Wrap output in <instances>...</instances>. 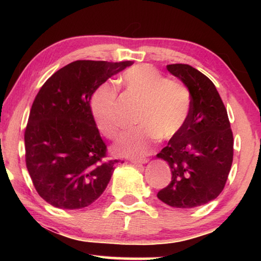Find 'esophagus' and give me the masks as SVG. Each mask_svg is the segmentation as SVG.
Returning a JSON list of instances; mask_svg holds the SVG:
<instances>
[{
    "mask_svg": "<svg viewBox=\"0 0 261 261\" xmlns=\"http://www.w3.org/2000/svg\"><path fill=\"white\" fill-rule=\"evenodd\" d=\"M134 165H143V164H147L148 163V159H137V160H132L131 162Z\"/></svg>",
    "mask_w": 261,
    "mask_h": 261,
    "instance_id": "esophagus-1",
    "label": "esophagus"
}]
</instances>
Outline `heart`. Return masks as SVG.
Instances as JSON below:
<instances>
[{
	"instance_id": "heart-1",
	"label": "heart",
	"mask_w": 261,
	"mask_h": 261,
	"mask_svg": "<svg viewBox=\"0 0 261 261\" xmlns=\"http://www.w3.org/2000/svg\"><path fill=\"white\" fill-rule=\"evenodd\" d=\"M121 82L142 107L139 129L125 135L114 147L115 152L127 157H141L149 151L150 143L160 137L171 139L185 126L191 111V93L176 81H168L149 65H137L122 75ZM118 92L104 83L91 99V110L97 129L108 138L120 135L122 125L116 113Z\"/></svg>"
}]
</instances>
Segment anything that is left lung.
<instances>
[{
	"label": "left lung",
	"instance_id": "obj_1",
	"mask_svg": "<svg viewBox=\"0 0 261 261\" xmlns=\"http://www.w3.org/2000/svg\"><path fill=\"white\" fill-rule=\"evenodd\" d=\"M167 69L190 91L191 111L182 130L156 156L171 171L170 184L157 196L173 207L201 206L223 191L233 160V135L212 81L190 65Z\"/></svg>",
	"mask_w": 261,
	"mask_h": 261
}]
</instances>
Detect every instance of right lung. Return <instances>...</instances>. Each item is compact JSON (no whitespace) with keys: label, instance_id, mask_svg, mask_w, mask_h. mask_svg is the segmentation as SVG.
Returning <instances> with one entry per match:
<instances>
[{"label":"right lung","instance_id":"right-lung-1","mask_svg":"<svg viewBox=\"0 0 261 261\" xmlns=\"http://www.w3.org/2000/svg\"><path fill=\"white\" fill-rule=\"evenodd\" d=\"M132 62L76 60L49 77L33 101L24 132L25 164L39 195L55 207H86L102 195L119 160L107 146L91 98Z\"/></svg>","mask_w":261,"mask_h":261}]
</instances>
